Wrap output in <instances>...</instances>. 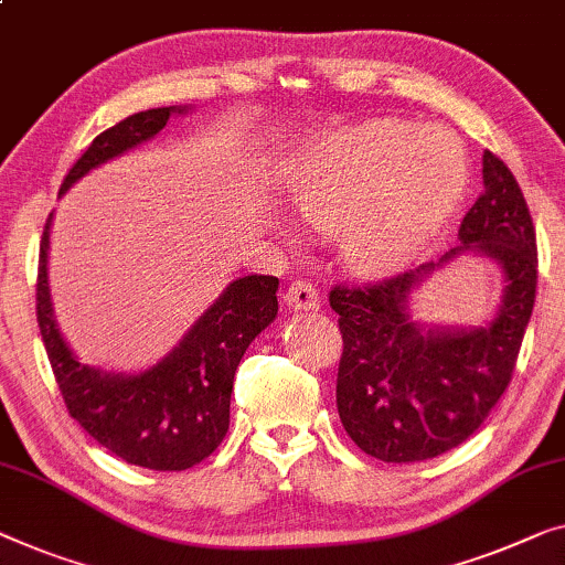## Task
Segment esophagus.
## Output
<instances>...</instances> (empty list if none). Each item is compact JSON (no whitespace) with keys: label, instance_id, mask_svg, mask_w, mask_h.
Listing matches in <instances>:
<instances>
[{"label":"esophagus","instance_id":"obj_1","mask_svg":"<svg viewBox=\"0 0 565 565\" xmlns=\"http://www.w3.org/2000/svg\"><path fill=\"white\" fill-rule=\"evenodd\" d=\"M282 298L292 310H313L321 306V296H318L316 285L308 280H292L288 290L282 292Z\"/></svg>","mask_w":565,"mask_h":565}]
</instances>
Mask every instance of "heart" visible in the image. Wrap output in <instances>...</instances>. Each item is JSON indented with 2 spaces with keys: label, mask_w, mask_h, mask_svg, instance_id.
Returning <instances> with one entry per match:
<instances>
[{
  "label": "heart",
  "mask_w": 565,
  "mask_h": 565,
  "mask_svg": "<svg viewBox=\"0 0 565 565\" xmlns=\"http://www.w3.org/2000/svg\"><path fill=\"white\" fill-rule=\"evenodd\" d=\"M469 183V152L446 127L366 121L316 137L288 170L292 209L341 226V252L364 275L395 273L446 222Z\"/></svg>",
  "instance_id": "obj_1"
}]
</instances>
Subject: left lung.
Here are the masks:
<instances>
[{
    "label": "left lung",
    "instance_id": "1",
    "mask_svg": "<svg viewBox=\"0 0 565 565\" xmlns=\"http://www.w3.org/2000/svg\"><path fill=\"white\" fill-rule=\"evenodd\" d=\"M459 247L438 265L387 280L331 290L343 351L337 407L351 440L380 461L411 463L451 451L492 413L512 380L533 316L537 244L527 201L512 170L484 152V191L459 226ZM479 250L505 269L508 290L484 330L423 332L404 300L433 266Z\"/></svg>",
    "mask_w": 565,
    "mask_h": 565
}]
</instances>
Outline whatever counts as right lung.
Here are the masks:
<instances>
[{"label": "right lung", "mask_w": 565, "mask_h": 565, "mask_svg": "<svg viewBox=\"0 0 565 565\" xmlns=\"http://www.w3.org/2000/svg\"><path fill=\"white\" fill-rule=\"evenodd\" d=\"M173 111L175 106L147 109L106 129L73 162L61 193L88 170L158 135ZM47 236L51 218L40 239L38 326L71 418L106 451L142 469L183 471L209 459L228 430L236 366L257 333L275 321L280 280L273 275L239 277L160 364L135 377L104 374L81 364L55 326L47 292Z\"/></svg>", "instance_id": "add662e5"}]
</instances>
